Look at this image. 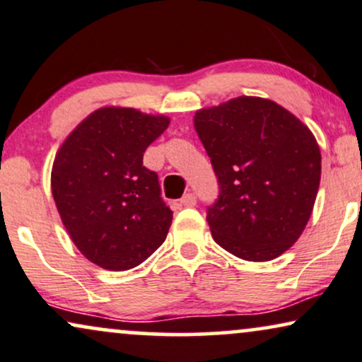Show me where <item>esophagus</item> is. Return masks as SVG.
<instances>
[{"label":"esophagus","mask_w":362,"mask_h":362,"mask_svg":"<svg viewBox=\"0 0 362 362\" xmlns=\"http://www.w3.org/2000/svg\"><path fill=\"white\" fill-rule=\"evenodd\" d=\"M180 204L184 205V207H194V205L197 204V197L189 192V194H185L184 197H182Z\"/></svg>","instance_id":"34e87169"}]
</instances>
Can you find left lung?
<instances>
[{"mask_svg":"<svg viewBox=\"0 0 362 362\" xmlns=\"http://www.w3.org/2000/svg\"><path fill=\"white\" fill-rule=\"evenodd\" d=\"M194 125L221 185L207 210L214 240L244 260L279 257L296 244L314 209L321 150L313 132L259 97L199 110Z\"/></svg>","mask_w":362,"mask_h":362,"instance_id":"obj_1","label":"left lung"}]
</instances>
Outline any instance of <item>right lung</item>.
I'll return each mask as SVG.
<instances>
[{"label":"right lung","instance_id":"add662e5","mask_svg":"<svg viewBox=\"0 0 362 362\" xmlns=\"http://www.w3.org/2000/svg\"><path fill=\"white\" fill-rule=\"evenodd\" d=\"M170 118L135 108L90 113L58 148L52 194L68 235L90 262L128 271L163 244L172 210L144 153Z\"/></svg>","mask_w":362,"mask_h":362}]
</instances>
